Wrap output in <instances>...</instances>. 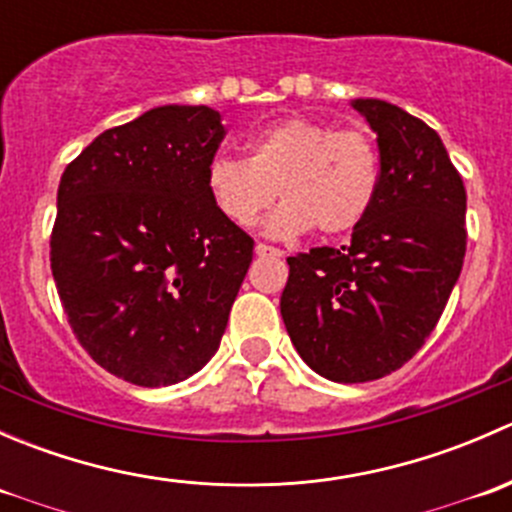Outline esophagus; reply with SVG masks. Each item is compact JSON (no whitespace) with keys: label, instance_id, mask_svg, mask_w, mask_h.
<instances>
[{"label":"esophagus","instance_id":"34e87169","mask_svg":"<svg viewBox=\"0 0 512 512\" xmlns=\"http://www.w3.org/2000/svg\"><path fill=\"white\" fill-rule=\"evenodd\" d=\"M255 252L260 257H267V255H270V257H282V255H285V252H282L280 247H272V245H267V242H257Z\"/></svg>","mask_w":512,"mask_h":512}]
</instances>
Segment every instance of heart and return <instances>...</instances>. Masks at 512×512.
Masks as SVG:
<instances>
[{
	"label": "heart",
	"mask_w": 512,
	"mask_h": 512,
	"mask_svg": "<svg viewBox=\"0 0 512 512\" xmlns=\"http://www.w3.org/2000/svg\"><path fill=\"white\" fill-rule=\"evenodd\" d=\"M272 237L317 230L339 237L359 227L379 190V151L359 128L337 131L312 118H285L247 141V160L220 156L208 168L215 208L237 227H252L275 203Z\"/></svg>",
	"instance_id": "b5f03b06"
}]
</instances>
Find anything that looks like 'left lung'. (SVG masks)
<instances>
[{"label": "left lung", "instance_id": "1", "mask_svg": "<svg viewBox=\"0 0 512 512\" xmlns=\"http://www.w3.org/2000/svg\"><path fill=\"white\" fill-rule=\"evenodd\" d=\"M379 146V190L342 247L287 257L280 309L299 356L339 384L374 381L414 356L466 257V188L441 138L379 98H356Z\"/></svg>", "mask_w": 512, "mask_h": 512}]
</instances>
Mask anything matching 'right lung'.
Returning a JSON list of instances; mask_svg holds the SVG:
<instances>
[{
    "label": "right lung",
    "instance_id": "add662e5",
    "mask_svg": "<svg viewBox=\"0 0 512 512\" xmlns=\"http://www.w3.org/2000/svg\"><path fill=\"white\" fill-rule=\"evenodd\" d=\"M223 138L213 108L158 106L61 175L51 275L81 347L118 379L178 384L218 352L255 247L210 198Z\"/></svg>",
    "mask_w": 512,
    "mask_h": 512
}]
</instances>
